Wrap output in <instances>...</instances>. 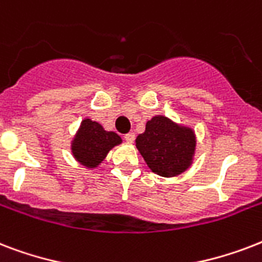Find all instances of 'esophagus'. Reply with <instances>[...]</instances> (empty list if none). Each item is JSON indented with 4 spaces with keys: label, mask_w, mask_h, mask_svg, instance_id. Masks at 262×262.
I'll return each mask as SVG.
<instances>
[{
    "label": "esophagus",
    "mask_w": 262,
    "mask_h": 262,
    "mask_svg": "<svg viewBox=\"0 0 262 262\" xmlns=\"http://www.w3.org/2000/svg\"><path fill=\"white\" fill-rule=\"evenodd\" d=\"M135 137H136V135L133 133V132H130V133H126V135L123 136L125 141H126V143H129V144H132L133 141H135Z\"/></svg>",
    "instance_id": "1"
}]
</instances>
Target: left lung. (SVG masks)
Here are the masks:
<instances>
[{
    "mask_svg": "<svg viewBox=\"0 0 262 262\" xmlns=\"http://www.w3.org/2000/svg\"><path fill=\"white\" fill-rule=\"evenodd\" d=\"M195 133L193 127L178 123L166 115H155L137 136L139 149L152 172L171 178L190 167L195 154Z\"/></svg>",
    "mask_w": 262,
    "mask_h": 262,
    "instance_id": "8db88e82",
    "label": "left lung"
}]
</instances>
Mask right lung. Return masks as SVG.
<instances>
[{
    "label": "right lung",
    "mask_w": 262,
    "mask_h": 262,
    "mask_svg": "<svg viewBox=\"0 0 262 262\" xmlns=\"http://www.w3.org/2000/svg\"><path fill=\"white\" fill-rule=\"evenodd\" d=\"M119 144H122V139L115 132L106 130L96 121L84 118L72 140L71 152L77 163L87 170H94Z\"/></svg>",
    "instance_id": "1"
}]
</instances>
